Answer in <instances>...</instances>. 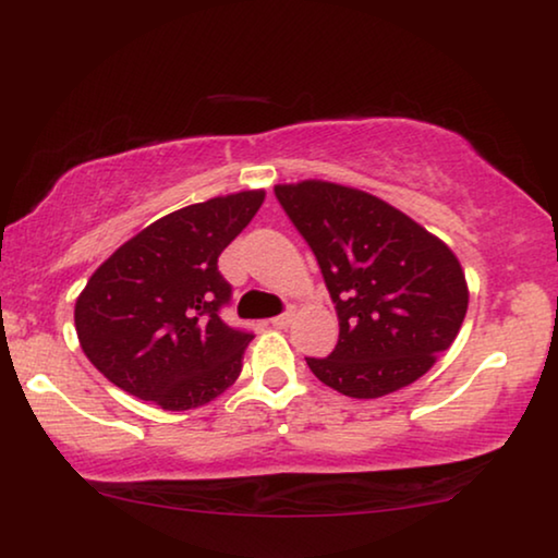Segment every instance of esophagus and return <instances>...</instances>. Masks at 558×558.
Returning <instances> with one entry per match:
<instances>
[{"instance_id": "esophagus-1", "label": "esophagus", "mask_w": 558, "mask_h": 558, "mask_svg": "<svg viewBox=\"0 0 558 558\" xmlns=\"http://www.w3.org/2000/svg\"><path fill=\"white\" fill-rule=\"evenodd\" d=\"M289 323H292V312H281V315H277L271 319L274 327H279V330H284V327H289Z\"/></svg>"}]
</instances>
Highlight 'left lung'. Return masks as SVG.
<instances>
[{
  "label": "left lung",
  "instance_id": "obj_1",
  "mask_svg": "<svg viewBox=\"0 0 558 558\" xmlns=\"http://www.w3.org/2000/svg\"><path fill=\"white\" fill-rule=\"evenodd\" d=\"M274 195L315 254L340 319L338 345L307 357L335 391L378 399L414 384L452 345L468 312L457 256L393 205L335 182Z\"/></svg>",
  "mask_w": 558,
  "mask_h": 558
}]
</instances>
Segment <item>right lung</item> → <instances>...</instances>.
I'll list each match as a JSON object with an SVG mask.
<instances>
[{"label":"right lung","mask_w":558,"mask_h":558,"mask_svg":"<svg viewBox=\"0 0 558 558\" xmlns=\"http://www.w3.org/2000/svg\"><path fill=\"white\" fill-rule=\"evenodd\" d=\"M264 190L187 205L113 251L75 300L90 363L165 411L208 403L239 378L248 330L223 323L231 284L218 256L251 223Z\"/></svg>","instance_id":"right-lung-1"}]
</instances>
